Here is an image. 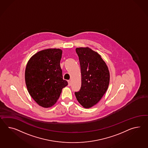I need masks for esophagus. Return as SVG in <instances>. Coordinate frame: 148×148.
Segmentation results:
<instances>
[{
	"label": "esophagus",
	"instance_id": "1",
	"mask_svg": "<svg viewBox=\"0 0 148 148\" xmlns=\"http://www.w3.org/2000/svg\"><path fill=\"white\" fill-rule=\"evenodd\" d=\"M68 83H69L68 86H69V87L71 86V80H69V81H68Z\"/></svg>",
	"mask_w": 148,
	"mask_h": 148
}]
</instances>
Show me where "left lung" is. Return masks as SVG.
Listing matches in <instances>:
<instances>
[{
  "label": "left lung",
  "instance_id": "8db88e82",
  "mask_svg": "<svg viewBox=\"0 0 148 148\" xmlns=\"http://www.w3.org/2000/svg\"><path fill=\"white\" fill-rule=\"evenodd\" d=\"M81 73V87L75 92L76 98L83 108L96 104L108 88L110 72L101 56L89 47H77Z\"/></svg>",
  "mask_w": 148,
  "mask_h": 148
}]
</instances>
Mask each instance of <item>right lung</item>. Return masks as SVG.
Instances as JSON below:
<instances>
[{"label":"right lung","instance_id":"obj_1","mask_svg":"<svg viewBox=\"0 0 148 148\" xmlns=\"http://www.w3.org/2000/svg\"><path fill=\"white\" fill-rule=\"evenodd\" d=\"M62 50L48 49L40 51L28 62L25 82L28 91L40 106L48 108L57 102L62 88L68 85L63 79L60 62Z\"/></svg>","mask_w":148,"mask_h":148}]
</instances>
